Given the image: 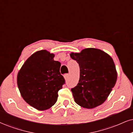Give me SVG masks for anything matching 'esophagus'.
Returning a JSON list of instances; mask_svg holds the SVG:
<instances>
[{
  "label": "esophagus",
  "mask_w": 133,
  "mask_h": 133,
  "mask_svg": "<svg viewBox=\"0 0 133 133\" xmlns=\"http://www.w3.org/2000/svg\"><path fill=\"white\" fill-rule=\"evenodd\" d=\"M68 76H69V74H65L64 75V78H65V80H66L68 78Z\"/></svg>",
  "instance_id": "34e87169"
}]
</instances>
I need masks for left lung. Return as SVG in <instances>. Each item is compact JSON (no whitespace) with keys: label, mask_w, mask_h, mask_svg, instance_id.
<instances>
[{"label":"left lung","mask_w":133,"mask_h":133,"mask_svg":"<svg viewBox=\"0 0 133 133\" xmlns=\"http://www.w3.org/2000/svg\"><path fill=\"white\" fill-rule=\"evenodd\" d=\"M79 64V80L71 91L75 102L86 109L102 104L109 97L117 79L114 60L108 54L95 48L70 54Z\"/></svg>","instance_id":"left-lung-1"}]
</instances>
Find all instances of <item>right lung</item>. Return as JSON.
<instances>
[{"label": "right lung", "mask_w": 133, "mask_h": 133, "mask_svg": "<svg viewBox=\"0 0 133 133\" xmlns=\"http://www.w3.org/2000/svg\"><path fill=\"white\" fill-rule=\"evenodd\" d=\"M46 50L36 52L26 60L17 75L21 96L38 110L50 109L56 103L58 92L65 84L61 63Z\"/></svg>", "instance_id": "obj_1"}]
</instances>
